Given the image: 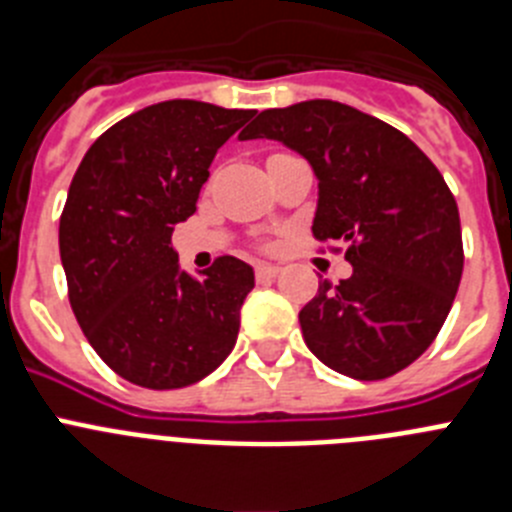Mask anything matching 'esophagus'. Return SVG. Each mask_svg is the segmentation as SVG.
<instances>
[{"instance_id": "obj_1", "label": "esophagus", "mask_w": 512, "mask_h": 512, "mask_svg": "<svg viewBox=\"0 0 512 512\" xmlns=\"http://www.w3.org/2000/svg\"><path fill=\"white\" fill-rule=\"evenodd\" d=\"M279 274H282V269H279V266H271V264L256 266V279H259V282H269V279H277Z\"/></svg>"}]
</instances>
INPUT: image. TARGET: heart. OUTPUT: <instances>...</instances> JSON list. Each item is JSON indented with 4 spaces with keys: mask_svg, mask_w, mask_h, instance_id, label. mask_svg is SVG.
<instances>
[{
    "mask_svg": "<svg viewBox=\"0 0 512 512\" xmlns=\"http://www.w3.org/2000/svg\"><path fill=\"white\" fill-rule=\"evenodd\" d=\"M274 156H279V153H274ZM269 158H271V156H269Z\"/></svg>",
    "mask_w": 512,
    "mask_h": 512,
    "instance_id": "b5f03b06",
    "label": "heart"
}]
</instances>
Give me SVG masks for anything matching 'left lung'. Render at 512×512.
Wrapping results in <instances>:
<instances>
[{
	"mask_svg": "<svg viewBox=\"0 0 512 512\" xmlns=\"http://www.w3.org/2000/svg\"><path fill=\"white\" fill-rule=\"evenodd\" d=\"M243 140L274 138L310 161L320 187L312 235L346 243L354 274L300 310L307 348L333 372L374 382L436 341L464 269L459 207L413 140L348 104L264 110Z\"/></svg>",
	"mask_w": 512,
	"mask_h": 512,
	"instance_id": "1",
	"label": "left lung"
}]
</instances>
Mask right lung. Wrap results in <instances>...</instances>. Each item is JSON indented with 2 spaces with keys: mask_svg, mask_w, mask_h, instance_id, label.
<instances>
[{
  "mask_svg": "<svg viewBox=\"0 0 512 512\" xmlns=\"http://www.w3.org/2000/svg\"><path fill=\"white\" fill-rule=\"evenodd\" d=\"M253 115L151 104L104 130L71 179L58 225L71 310L99 359L138 387H189L233 351L253 269L217 256L192 279L171 233L197 212L217 148Z\"/></svg>",
  "mask_w": 512,
  "mask_h": 512,
  "instance_id": "add662e5",
  "label": "right lung"
}]
</instances>
